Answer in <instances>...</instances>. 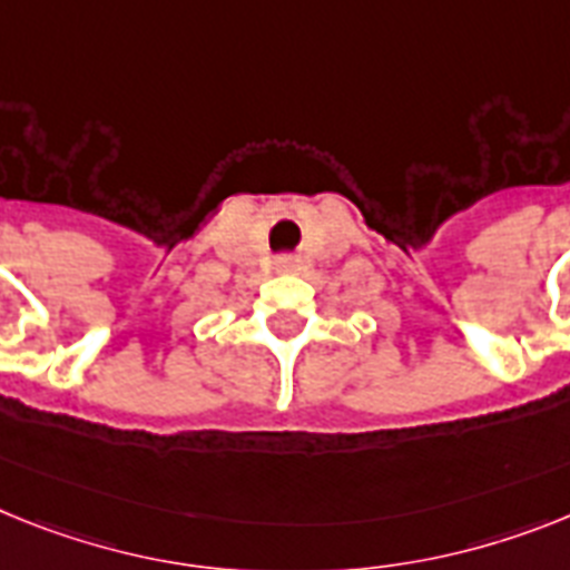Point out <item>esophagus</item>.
<instances>
[{
    "label": "esophagus",
    "instance_id": "34e87169",
    "mask_svg": "<svg viewBox=\"0 0 570 570\" xmlns=\"http://www.w3.org/2000/svg\"><path fill=\"white\" fill-rule=\"evenodd\" d=\"M298 257H275V272H298Z\"/></svg>",
    "mask_w": 570,
    "mask_h": 570
}]
</instances>
